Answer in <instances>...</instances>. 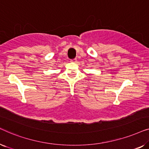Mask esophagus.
Listing matches in <instances>:
<instances>
[{
  "label": "esophagus",
  "instance_id": "obj_1",
  "mask_svg": "<svg viewBox=\"0 0 149 149\" xmlns=\"http://www.w3.org/2000/svg\"><path fill=\"white\" fill-rule=\"evenodd\" d=\"M77 62V60L76 58L73 59V60H71V62H74V63H75V62Z\"/></svg>",
  "mask_w": 149,
  "mask_h": 149
}]
</instances>
